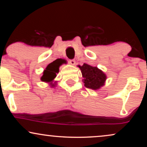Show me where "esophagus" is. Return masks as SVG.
<instances>
[{
	"label": "esophagus",
	"instance_id": "obj_1",
	"mask_svg": "<svg viewBox=\"0 0 147 147\" xmlns=\"http://www.w3.org/2000/svg\"><path fill=\"white\" fill-rule=\"evenodd\" d=\"M69 62V63L71 64V65H74L76 64V60L75 59H70Z\"/></svg>",
	"mask_w": 147,
	"mask_h": 147
}]
</instances>
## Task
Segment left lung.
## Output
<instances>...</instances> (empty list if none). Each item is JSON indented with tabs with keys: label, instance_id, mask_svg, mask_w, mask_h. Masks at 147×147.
<instances>
[{
	"label": "left lung",
	"instance_id": "8db88e82",
	"mask_svg": "<svg viewBox=\"0 0 147 147\" xmlns=\"http://www.w3.org/2000/svg\"><path fill=\"white\" fill-rule=\"evenodd\" d=\"M84 78V86L92 90H97L104 85L106 76L103 71L96 67L84 63L79 66Z\"/></svg>",
	"mask_w": 147,
	"mask_h": 147
}]
</instances>
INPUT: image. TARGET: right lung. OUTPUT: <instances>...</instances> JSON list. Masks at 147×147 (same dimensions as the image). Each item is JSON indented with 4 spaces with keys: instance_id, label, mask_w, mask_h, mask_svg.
<instances>
[{
    "instance_id": "add662e5",
    "label": "right lung",
    "mask_w": 147,
    "mask_h": 147,
    "mask_svg": "<svg viewBox=\"0 0 147 147\" xmlns=\"http://www.w3.org/2000/svg\"><path fill=\"white\" fill-rule=\"evenodd\" d=\"M60 65H61V61L59 60H55L52 63H49L43 72V75L41 78V81L45 82L53 81L54 78L56 77V73L59 71V67Z\"/></svg>"
}]
</instances>
